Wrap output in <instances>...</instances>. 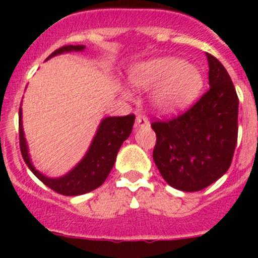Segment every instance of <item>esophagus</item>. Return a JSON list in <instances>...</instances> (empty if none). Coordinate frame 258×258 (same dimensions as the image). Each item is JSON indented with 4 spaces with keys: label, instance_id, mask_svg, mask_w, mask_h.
I'll return each mask as SVG.
<instances>
[{
    "label": "esophagus",
    "instance_id": "1",
    "mask_svg": "<svg viewBox=\"0 0 258 258\" xmlns=\"http://www.w3.org/2000/svg\"><path fill=\"white\" fill-rule=\"evenodd\" d=\"M150 122H149V118L146 117L145 115H137L136 117V126L137 127H142V126H147Z\"/></svg>",
    "mask_w": 258,
    "mask_h": 258
}]
</instances>
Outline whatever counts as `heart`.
<instances>
[{"label":"heart","instance_id":"obj_1","mask_svg":"<svg viewBox=\"0 0 258 258\" xmlns=\"http://www.w3.org/2000/svg\"><path fill=\"white\" fill-rule=\"evenodd\" d=\"M129 77L137 89H154L152 106L164 115H172L187 108L197 99L203 86L202 75L195 66L172 56L134 66ZM124 95L132 98L129 90H125Z\"/></svg>","mask_w":258,"mask_h":258}]
</instances>
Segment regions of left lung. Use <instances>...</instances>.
<instances>
[{"label": "left lung", "instance_id": "1", "mask_svg": "<svg viewBox=\"0 0 258 258\" xmlns=\"http://www.w3.org/2000/svg\"><path fill=\"white\" fill-rule=\"evenodd\" d=\"M209 90L186 112L154 121V161L166 183L192 192L221 178L231 165L238 141L239 99L217 58L207 52Z\"/></svg>", "mask_w": 258, "mask_h": 258}]
</instances>
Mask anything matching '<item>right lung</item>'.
Instances as JSON below:
<instances>
[{
  "instance_id": "add662e5",
  "label": "right lung",
  "mask_w": 258,
  "mask_h": 258,
  "mask_svg": "<svg viewBox=\"0 0 258 258\" xmlns=\"http://www.w3.org/2000/svg\"><path fill=\"white\" fill-rule=\"evenodd\" d=\"M84 49H85L84 45H66V46L59 47L55 51L51 52L49 58H52L58 54H63V52L83 51ZM134 118H136L134 115L103 118L83 160L63 177L49 178L36 170L33 164L31 163L28 147H27L24 132H23L22 108H19L20 152L32 173L52 191H55L60 195H66V197L83 195V194L95 190L106 181L107 175L109 174L113 164H115L116 156H117V152L121 147L122 142L131 136Z\"/></svg>"
}]
</instances>
